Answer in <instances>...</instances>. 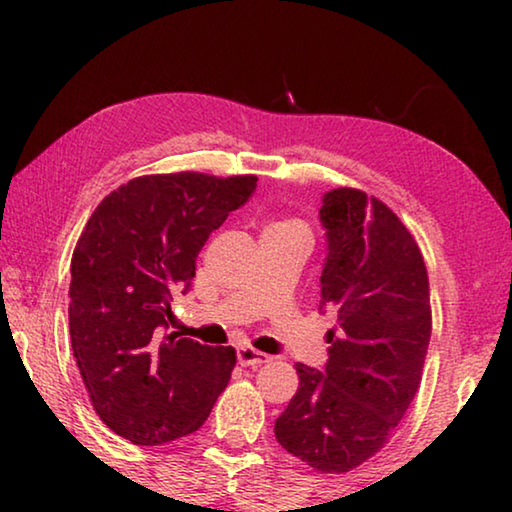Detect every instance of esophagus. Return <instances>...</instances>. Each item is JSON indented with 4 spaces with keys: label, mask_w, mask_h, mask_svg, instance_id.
<instances>
[{
    "label": "esophagus",
    "mask_w": 512,
    "mask_h": 512,
    "mask_svg": "<svg viewBox=\"0 0 512 512\" xmlns=\"http://www.w3.org/2000/svg\"><path fill=\"white\" fill-rule=\"evenodd\" d=\"M237 359L241 366H262V363H268V354L259 352L255 348H250V345H241L237 350Z\"/></svg>",
    "instance_id": "34e87169"
}]
</instances>
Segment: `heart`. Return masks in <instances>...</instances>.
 I'll use <instances>...</instances> for the list:
<instances>
[{"label":"heart","instance_id":"heart-1","mask_svg":"<svg viewBox=\"0 0 512 512\" xmlns=\"http://www.w3.org/2000/svg\"><path fill=\"white\" fill-rule=\"evenodd\" d=\"M293 225H300V223H296V221H273V223H268L266 228H293Z\"/></svg>","mask_w":512,"mask_h":512}]
</instances>
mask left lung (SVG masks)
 <instances>
[{"mask_svg":"<svg viewBox=\"0 0 512 512\" xmlns=\"http://www.w3.org/2000/svg\"><path fill=\"white\" fill-rule=\"evenodd\" d=\"M327 257L320 305L332 311L325 370L296 363L300 386L275 438L325 474L375 456L409 411L431 339L429 277L409 228L361 189L323 196Z\"/></svg>","mask_w":512,"mask_h":512,"instance_id":"left-lung-1","label":"left lung"}]
</instances>
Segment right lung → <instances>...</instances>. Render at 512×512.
<instances>
[{
    "mask_svg": "<svg viewBox=\"0 0 512 512\" xmlns=\"http://www.w3.org/2000/svg\"><path fill=\"white\" fill-rule=\"evenodd\" d=\"M257 176L153 173L110 192L72 255L69 334L103 424L133 445L203 427L237 363L232 348L164 334L207 237L255 192Z\"/></svg>",
    "mask_w": 512,
    "mask_h": 512,
    "instance_id": "1",
    "label": "right lung"
}]
</instances>
